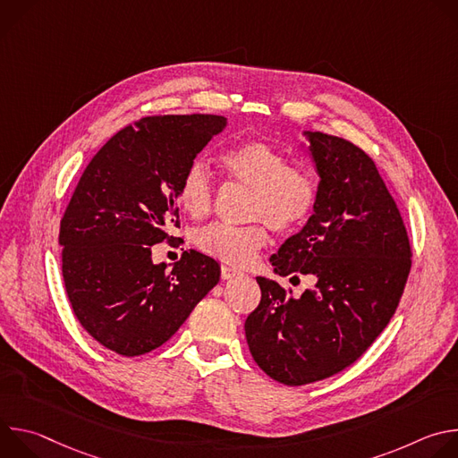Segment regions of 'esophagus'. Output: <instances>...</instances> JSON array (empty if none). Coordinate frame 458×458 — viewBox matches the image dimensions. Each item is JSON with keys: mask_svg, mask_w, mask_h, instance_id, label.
I'll list each match as a JSON object with an SVG mask.
<instances>
[{"mask_svg": "<svg viewBox=\"0 0 458 458\" xmlns=\"http://www.w3.org/2000/svg\"><path fill=\"white\" fill-rule=\"evenodd\" d=\"M237 276H241V272H237L235 268H230V267H221V277L223 279H233V277H237Z\"/></svg>", "mask_w": 458, "mask_h": 458, "instance_id": "obj_1", "label": "esophagus"}]
</instances>
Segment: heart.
I'll list each match as a JSON object with an SVG mask.
<instances>
[{"mask_svg":"<svg viewBox=\"0 0 458 458\" xmlns=\"http://www.w3.org/2000/svg\"><path fill=\"white\" fill-rule=\"evenodd\" d=\"M219 163L230 181L251 190L250 221H265L277 232H292L308 219L315 205V181L304 168L288 165V156L277 147L248 140L225 150ZM179 203L193 219L207 217L214 210L216 184L205 163L193 161L184 170ZM195 242L223 263L244 267L268 242V235L265 225H210L198 232Z\"/></svg>","mask_w":458,"mask_h":458,"instance_id":"1","label":"heart"}]
</instances>
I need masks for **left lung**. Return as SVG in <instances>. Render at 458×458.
<instances>
[{
	"mask_svg": "<svg viewBox=\"0 0 458 458\" xmlns=\"http://www.w3.org/2000/svg\"><path fill=\"white\" fill-rule=\"evenodd\" d=\"M302 136L320 177L313 216L270 263L315 284L295 299L257 277L260 302L244 322L251 357L286 386L353 364L394 317L411 268L406 226L371 157L335 136Z\"/></svg>",
	"mask_w": 458,
	"mask_h": 458,
	"instance_id": "1",
	"label": "left lung"
}]
</instances>
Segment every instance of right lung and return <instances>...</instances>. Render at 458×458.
Here are the masks:
<instances>
[{"label":"right lung","mask_w":458,"mask_h":458,"mask_svg":"<svg viewBox=\"0 0 458 458\" xmlns=\"http://www.w3.org/2000/svg\"><path fill=\"white\" fill-rule=\"evenodd\" d=\"M210 114L143 117L85 168L61 219L63 281L74 315L105 348L136 357L166 343L217 283L221 267L190 250L166 272L152 246L174 241L184 170L226 128Z\"/></svg>","instance_id":"right-lung-1"}]
</instances>
